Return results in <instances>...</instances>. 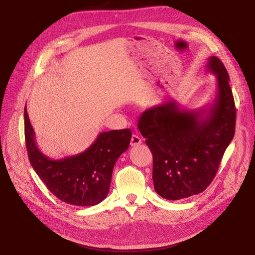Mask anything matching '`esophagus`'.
<instances>
[{"label":"esophagus","instance_id":"obj_1","mask_svg":"<svg viewBox=\"0 0 255 255\" xmlns=\"http://www.w3.org/2000/svg\"><path fill=\"white\" fill-rule=\"evenodd\" d=\"M142 142V139L137 135V134H133L132 137H131V145L135 146V145H138Z\"/></svg>","mask_w":255,"mask_h":255}]
</instances>
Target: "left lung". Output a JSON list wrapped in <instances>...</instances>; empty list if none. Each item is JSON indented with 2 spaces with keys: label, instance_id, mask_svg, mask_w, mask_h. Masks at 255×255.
Segmentation results:
<instances>
[{
  "label": "left lung",
  "instance_id": "1",
  "mask_svg": "<svg viewBox=\"0 0 255 255\" xmlns=\"http://www.w3.org/2000/svg\"><path fill=\"white\" fill-rule=\"evenodd\" d=\"M206 70L215 74L217 91L211 105L184 110L170 100L145 110L138 129L153 154L155 191L178 200L203 192L216 176L236 128L230 76L217 57Z\"/></svg>",
  "mask_w": 255,
  "mask_h": 255
}]
</instances>
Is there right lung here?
<instances>
[{
	"mask_svg": "<svg viewBox=\"0 0 255 255\" xmlns=\"http://www.w3.org/2000/svg\"><path fill=\"white\" fill-rule=\"evenodd\" d=\"M24 136L30 162L48 190L66 204L91 207L101 203L109 194L114 166L121 154L129 148L131 130L99 133L86 151L50 159L37 146L25 106Z\"/></svg>",
	"mask_w": 255,
	"mask_h": 255,
	"instance_id": "add662e5",
	"label": "right lung"
}]
</instances>
